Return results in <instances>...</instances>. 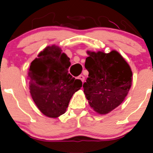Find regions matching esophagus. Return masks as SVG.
Masks as SVG:
<instances>
[{
    "instance_id": "34e87169",
    "label": "esophagus",
    "mask_w": 153,
    "mask_h": 153,
    "mask_svg": "<svg viewBox=\"0 0 153 153\" xmlns=\"http://www.w3.org/2000/svg\"><path fill=\"white\" fill-rule=\"evenodd\" d=\"M78 79H80V80H81V81H82L83 83H84V79H85V78H84V75H80L78 77Z\"/></svg>"
}]
</instances>
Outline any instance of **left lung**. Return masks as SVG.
<instances>
[{"label":"left lung","mask_w":153,"mask_h":153,"mask_svg":"<svg viewBox=\"0 0 153 153\" xmlns=\"http://www.w3.org/2000/svg\"><path fill=\"white\" fill-rule=\"evenodd\" d=\"M85 68L89 75L84 92L96 112L106 114L124 101L132 85V72L117 51L109 53L88 51Z\"/></svg>","instance_id":"1"}]
</instances>
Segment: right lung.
Returning a JSON list of instances; mask_svg holds the SVG:
<instances>
[{
	"instance_id": "1",
	"label": "right lung",
	"mask_w": 153,
	"mask_h": 153,
	"mask_svg": "<svg viewBox=\"0 0 153 153\" xmlns=\"http://www.w3.org/2000/svg\"><path fill=\"white\" fill-rule=\"evenodd\" d=\"M58 46L46 47L29 67L31 96L46 116L57 118L65 113L73 94L82 82L69 73V58Z\"/></svg>"
}]
</instances>
